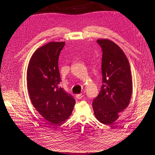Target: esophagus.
Returning <instances> with one entry per match:
<instances>
[{"mask_svg": "<svg viewBox=\"0 0 155 155\" xmlns=\"http://www.w3.org/2000/svg\"><path fill=\"white\" fill-rule=\"evenodd\" d=\"M83 97H84V93H82L81 94L76 95V97H77V98H78V99H81V98H82Z\"/></svg>", "mask_w": 155, "mask_h": 155, "instance_id": "esophagus-1", "label": "esophagus"}]
</instances>
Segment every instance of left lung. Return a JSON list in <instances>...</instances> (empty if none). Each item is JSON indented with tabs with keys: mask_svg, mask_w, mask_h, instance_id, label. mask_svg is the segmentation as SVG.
<instances>
[{
	"mask_svg": "<svg viewBox=\"0 0 155 155\" xmlns=\"http://www.w3.org/2000/svg\"><path fill=\"white\" fill-rule=\"evenodd\" d=\"M97 42L103 51V84L93 108L98 120L111 124L130 103L133 91L130 65L124 52L114 42L108 39Z\"/></svg>",
	"mask_w": 155,
	"mask_h": 155,
	"instance_id": "1",
	"label": "left lung"
}]
</instances>
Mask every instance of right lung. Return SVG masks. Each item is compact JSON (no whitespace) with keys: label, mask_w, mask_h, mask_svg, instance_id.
Here are the masks:
<instances>
[{"label":"right lung","mask_w":155,"mask_h":155,"mask_svg":"<svg viewBox=\"0 0 155 155\" xmlns=\"http://www.w3.org/2000/svg\"><path fill=\"white\" fill-rule=\"evenodd\" d=\"M64 42H51L36 51L27 68V87L32 104L42 117L58 124L71 116L75 100L59 87L58 63Z\"/></svg>","instance_id":"add662e5"}]
</instances>
